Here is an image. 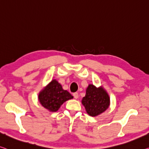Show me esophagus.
I'll return each instance as SVG.
<instances>
[{
	"instance_id": "esophagus-1",
	"label": "esophagus",
	"mask_w": 149,
	"mask_h": 149,
	"mask_svg": "<svg viewBox=\"0 0 149 149\" xmlns=\"http://www.w3.org/2000/svg\"><path fill=\"white\" fill-rule=\"evenodd\" d=\"M73 97H74L75 99H77V98H78V93H73Z\"/></svg>"
}]
</instances>
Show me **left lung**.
<instances>
[{"label":"left lung","mask_w":149,"mask_h":149,"mask_svg":"<svg viewBox=\"0 0 149 149\" xmlns=\"http://www.w3.org/2000/svg\"><path fill=\"white\" fill-rule=\"evenodd\" d=\"M82 104L89 115L96 116L109 108L110 97L102 86L97 88L93 84H89L86 90L85 97L82 98Z\"/></svg>","instance_id":"1"}]
</instances>
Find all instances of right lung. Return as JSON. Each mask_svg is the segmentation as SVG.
Returning <instances> with one entry per match:
<instances>
[{"instance_id":"obj_1","label":"right lung","mask_w":149,"mask_h":149,"mask_svg":"<svg viewBox=\"0 0 149 149\" xmlns=\"http://www.w3.org/2000/svg\"><path fill=\"white\" fill-rule=\"evenodd\" d=\"M72 96L64 90L61 84L54 79L38 94V100L43 107L51 112H56L65 101L72 99Z\"/></svg>"}]
</instances>
